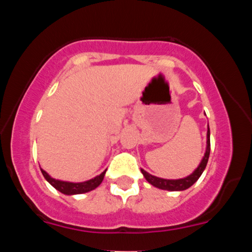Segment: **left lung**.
<instances>
[{
	"label": "left lung",
	"mask_w": 252,
	"mask_h": 252,
	"mask_svg": "<svg viewBox=\"0 0 252 252\" xmlns=\"http://www.w3.org/2000/svg\"><path fill=\"white\" fill-rule=\"evenodd\" d=\"M207 146H206V152H205L204 158H202L201 162L199 163V166L194 169V172L192 174H189L186 178L182 179H175V180H169V179H162V178H158V176H154L152 174H149L148 172H146L144 169H141L142 174L146 180L149 182L150 185H153L154 187H158L160 189H166V190H185L187 189H189L194 182L200 178V175L202 174L205 168H206L207 161H209V156H210V149H211V144H210V128H207Z\"/></svg>",
	"instance_id": "left-lung-1"
}]
</instances>
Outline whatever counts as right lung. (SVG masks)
<instances>
[{
  "label": "right lung",
  "instance_id": "obj_1",
  "mask_svg": "<svg viewBox=\"0 0 252 252\" xmlns=\"http://www.w3.org/2000/svg\"><path fill=\"white\" fill-rule=\"evenodd\" d=\"M41 169V168H40ZM106 170H104L102 174L94 176V179H90L88 181L84 182H68V181H62L58 179L52 178V176L46 173L45 170L41 169L42 175L47 180L54 189L62 192L63 194L66 195H73V194H83V193H88L90 190L97 189L100 184H102L104 175H105Z\"/></svg>",
  "mask_w": 252,
  "mask_h": 252
}]
</instances>
